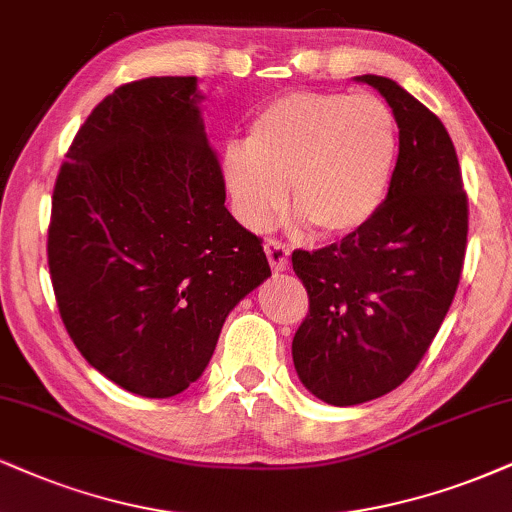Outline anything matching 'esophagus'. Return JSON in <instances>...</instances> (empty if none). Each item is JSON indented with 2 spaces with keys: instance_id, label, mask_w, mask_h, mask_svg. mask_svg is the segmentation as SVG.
I'll list each match as a JSON object with an SVG mask.
<instances>
[{
  "instance_id": "esophagus-1",
  "label": "esophagus",
  "mask_w": 512,
  "mask_h": 512,
  "mask_svg": "<svg viewBox=\"0 0 512 512\" xmlns=\"http://www.w3.org/2000/svg\"><path fill=\"white\" fill-rule=\"evenodd\" d=\"M266 254H268L270 268H273L275 273H282V270L289 268V249L280 242V239H268Z\"/></svg>"
}]
</instances>
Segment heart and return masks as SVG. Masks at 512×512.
<instances>
[{
	"mask_svg": "<svg viewBox=\"0 0 512 512\" xmlns=\"http://www.w3.org/2000/svg\"><path fill=\"white\" fill-rule=\"evenodd\" d=\"M399 156V123L375 94L292 92L263 106L230 147L223 178L237 218L266 230L287 204L325 237H346L377 216Z\"/></svg>",
	"mask_w": 512,
	"mask_h": 512,
	"instance_id": "b5f03b06",
	"label": "heart"
}]
</instances>
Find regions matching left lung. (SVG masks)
<instances>
[{"instance_id": "left-lung-1", "label": "left lung", "mask_w": 512, "mask_h": 512, "mask_svg": "<svg viewBox=\"0 0 512 512\" xmlns=\"http://www.w3.org/2000/svg\"><path fill=\"white\" fill-rule=\"evenodd\" d=\"M399 123V159L377 216L342 242L294 251L308 315L294 368L330 406L389 394L437 337L463 273L468 194L444 123L394 80L358 75Z\"/></svg>"}]
</instances>
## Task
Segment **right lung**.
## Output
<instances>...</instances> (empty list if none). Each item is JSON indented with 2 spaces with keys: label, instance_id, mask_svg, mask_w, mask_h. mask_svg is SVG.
Listing matches in <instances>:
<instances>
[{
  "label": "right lung",
  "instance_id": "1",
  "mask_svg": "<svg viewBox=\"0 0 512 512\" xmlns=\"http://www.w3.org/2000/svg\"><path fill=\"white\" fill-rule=\"evenodd\" d=\"M197 78L121 85L82 123L52 197L47 258L61 320L94 370L168 399L197 382L227 313L270 275L225 208Z\"/></svg>",
  "mask_w": 512,
  "mask_h": 512
}]
</instances>
